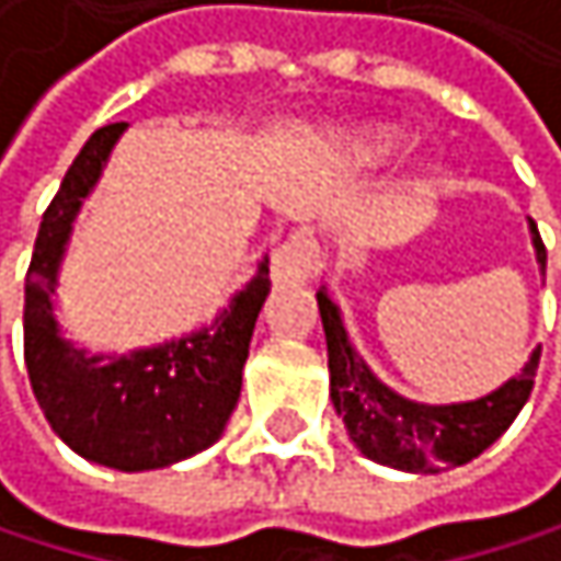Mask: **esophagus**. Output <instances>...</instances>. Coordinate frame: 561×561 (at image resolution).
Listing matches in <instances>:
<instances>
[{"mask_svg":"<svg viewBox=\"0 0 561 561\" xmlns=\"http://www.w3.org/2000/svg\"><path fill=\"white\" fill-rule=\"evenodd\" d=\"M318 273V243L308 230H295L273 253V282H308Z\"/></svg>","mask_w":561,"mask_h":561,"instance_id":"34e87169","label":"esophagus"}]
</instances>
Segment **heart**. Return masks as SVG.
<instances>
[{"label":"heart","mask_w":561,"mask_h":561,"mask_svg":"<svg viewBox=\"0 0 561 561\" xmlns=\"http://www.w3.org/2000/svg\"><path fill=\"white\" fill-rule=\"evenodd\" d=\"M344 149V159L357 169H374V165H383L387 159L396 156L399 149V136L390 126H360V129H351L341 142Z\"/></svg>","instance_id":"b5f03b06"}]
</instances>
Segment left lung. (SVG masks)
Instances as JSON below:
<instances>
[{"instance_id": "1", "label": "left lung", "mask_w": 561, "mask_h": 561, "mask_svg": "<svg viewBox=\"0 0 561 561\" xmlns=\"http://www.w3.org/2000/svg\"><path fill=\"white\" fill-rule=\"evenodd\" d=\"M529 237L536 250L539 273L546 276V247L536 224L529 220ZM318 311L328 341V370H331V402L344 419L351 442L364 458L409 474H438L451 465H468L484 448H491L510 422L519 415L533 392V377L539 367V347L529 354L523 370L497 390L468 402H419L387 387L364 354L347 337L341 305L318 291Z\"/></svg>"}]
</instances>
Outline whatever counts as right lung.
Here are the masks:
<instances>
[{
	"label": "right lung",
	"instance_id": "right-lung-1",
	"mask_svg": "<svg viewBox=\"0 0 561 561\" xmlns=\"http://www.w3.org/2000/svg\"><path fill=\"white\" fill-rule=\"evenodd\" d=\"M126 126L113 123L87 139L45 210L25 276V367L45 419L70 451L136 474L171 468L224 435L270 295V260L263 256L230 305L191 334L129 354H93L67 341L55 314L60 263Z\"/></svg>",
	"mask_w": 561,
	"mask_h": 561
}]
</instances>
